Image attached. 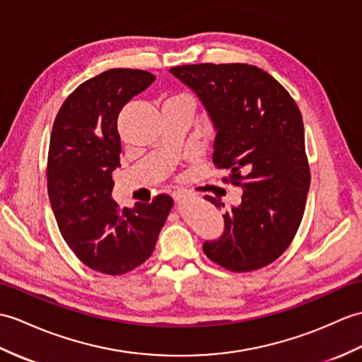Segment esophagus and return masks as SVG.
<instances>
[{"instance_id": "1", "label": "esophagus", "mask_w": 362, "mask_h": 362, "mask_svg": "<svg viewBox=\"0 0 362 362\" xmlns=\"http://www.w3.org/2000/svg\"><path fill=\"white\" fill-rule=\"evenodd\" d=\"M189 191H187V189H179V191H175L174 192V199H175V202H183V200H187V199H189Z\"/></svg>"}]
</instances>
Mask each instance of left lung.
<instances>
[{
	"mask_svg": "<svg viewBox=\"0 0 362 362\" xmlns=\"http://www.w3.org/2000/svg\"><path fill=\"white\" fill-rule=\"evenodd\" d=\"M171 74L196 92L217 131L213 162L242 202L223 214L204 253L234 273L274 262L296 236L310 188L302 115L279 81L245 63L183 64ZM216 206L222 200L205 196Z\"/></svg>",
	"mask_w": 362,
	"mask_h": 362,
	"instance_id": "8db88e82",
	"label": "left lung"
}]
</instances>
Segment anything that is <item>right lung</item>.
I'll use <instances>...</instances> for the list:
<instances>
[{
    "label": "right lung",
    "instance_id": "obj_1",
    "mask_svg": "<svg viewBox=\"0 0 362 362\" xmlns=\"http://www.w3.org/2000/svg\"><path fill=\"white\" fill-rule=\"evenodd\" d=\"M156 77L148 71H105L81 83L58 111L47 154V192L67 247L90 270L122 276L153 255L173 199L120 208L112 171L120 166L117 119Z\"/></svg>",
    "mask_w": 362,
    "mask_h": 362
}]
</instances>
